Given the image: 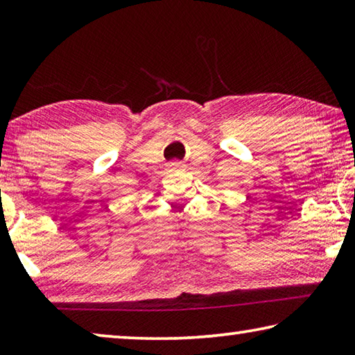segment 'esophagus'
<instances>
[{"label":"esophagus","mask_w":355,"mask_h":355,"mask_svg":"<svg viewBox=\"0 0 355 355\" xmlns=\"http://www.w3.org/2000/svg\"><path fill=\"white\" fill-rule=\"evenodd\" d=\"M171 167H172V169H182V164H180V163H171Z\"/></svg>","instance_id":"esophagus-1"}]
</instances>
